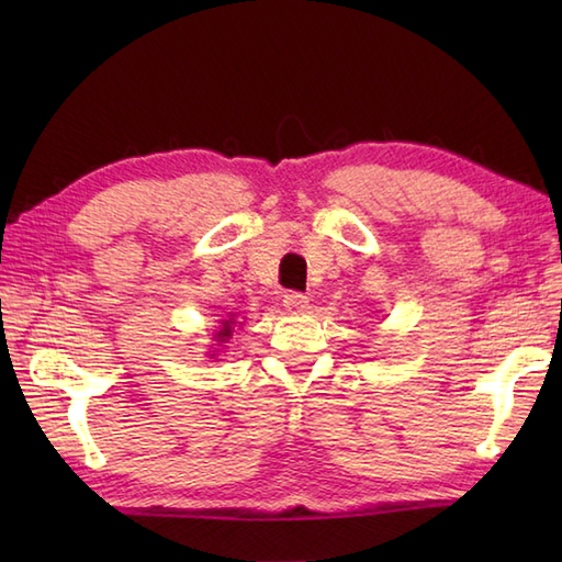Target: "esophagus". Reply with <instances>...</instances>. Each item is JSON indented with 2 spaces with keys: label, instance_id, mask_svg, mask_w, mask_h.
I'll return each mask as SVG.
<instances>
[{
  "label": "esophagus",
  "instance_id": "esophagus-1",
  "mask_svg": "<svg viewBox=\"0 0 562 562\" xmlns=\"http://www.w3.org/2000/svg\"><path fill=\"white\" fill-rule=\"evenodd\" d=\"M282 302H284V306H288V312H294V314L306 312L308 308V296L302 292H288Z\"/></svg>",
  "mask_w": 562,
  "mask_h": 562
}]
</instances>
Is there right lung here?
Returning <instances> with one entry per match:
<instances>
[{"label":"right lung","mask_w":562,"mask_h":562,"mask_svg":"<svg viewBox=\"0 0 562 562\" xmlns=\"http://www.w3.org/2000/svg\"><path fill=\"white\" fill-rule=\"evenodd\" d=\"M220 338H229V324H226V326H224V330L220 333Z\"/></svg>","instance_id":"add662e5"}]
</instances>
